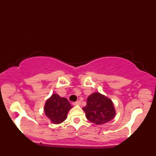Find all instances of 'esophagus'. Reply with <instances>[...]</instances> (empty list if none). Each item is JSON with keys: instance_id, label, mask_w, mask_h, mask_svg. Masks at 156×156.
<instances>
[{"instance_id": "1", "label": "esophagus", "mask_w": 156, "mask_h": 156, "mask_svg": "<svg viewBox=\"0 0 156 156\" xmlns=\"http://www.w3.org/2000/svg\"><path fill=\"white\" fill-rule=\"evenodd\" d=\"M73 104L74 106H80V104H81V102H80V101H76V102H74Z\"/></svg>"}]
</instances>
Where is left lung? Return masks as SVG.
Returning a JSON list of instances; mask_svg holds the SVG:
<instances>
[{
  "mask_svg": "<svg viewBox=\"0 0 156 156\" xmlns=\"http://www.w3.org/2000/svg\"><path fill=\"white\" fill-rule=\"evenodd\" d=\"M83 110L87 119L97 125L109 122L116 116L112 101L99 92L93 93L88 97L87 106Z\"/></svg>",
  "mask_w": 156,
  "mask_h": 156,
  "instance_id": "left-lung-1",
  "label": "left lung"
}]
</instances>
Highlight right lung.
<instances>
[{
    "mask_svg": "<svg viewBox=\"0 0 156 156\" xmlns=\"http://www.w3.org/2000/svg\"><path fill=\"white\" fill-rule=\"evenodd\" d=\"M72 106L67 99L53 93L46 100L44 113L53 124H59L66 119L67 113Z\"/></svg>",
    "mask_w": 156,
    "mask_h": 156,
    "instance_id": "1",
    "label": "right lung"
}]
</instances>
